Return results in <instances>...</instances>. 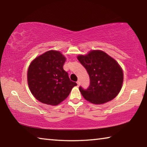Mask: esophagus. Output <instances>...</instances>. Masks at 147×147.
Instances as JSON below:
<instances>
[{
	"mask_svg": "<svg viewBox=\"0 0 147 147\" xmlns=\"http://www.w3.org/2000/svg\"><path fill=\"white\" fill-rule=\"evenodd\" d=\"M76 83H77V85H78V86H79L80 85V81L78 80V81H77L76 82Z\"/></svg>",
	"mask_w": 147,
	"mask_h": 147,
	"instance_id": "esophagus-1",
	"label": "esophagus"
}]
</instances>
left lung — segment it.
<instances>
[{"instance_id":"obj_1","label":"left lung","mask_w":147,"mask_h":147,"mask_svg":"<svg viewBox=\"0 0 147 147\" xmlns=\"http://www.w3.org/2000/svg\"><path fill=\"white\" fill-rule=\"evenodd\" d=\"M78 59L85 67L90 78L86 89L79 87L86 99L94 104L110 101L119 94L123 82V73L117 62L101 51H92Z\"/></svg>"}]
</instances>
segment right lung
Returning a JSON list of instances; mask_svg holds the SVG:
<instances>
[{
  "label": "right lung",
  "instance_id": "add662e5",
  "mask_svg": "<svg viewBox=\"0 0 147 147\" xmlns=\"http://www.w3.org/2000/svg\"><path fill=\"white\" fill-rule=\"evenodd\" d=\"M65 58L58 51H49L34 59L28 70V84L37 100L58 105L69 96L76 82L63 67Z\"/></svg>",
  "mask_w": 147,
  "mask_h": 147
}]
</instances>
